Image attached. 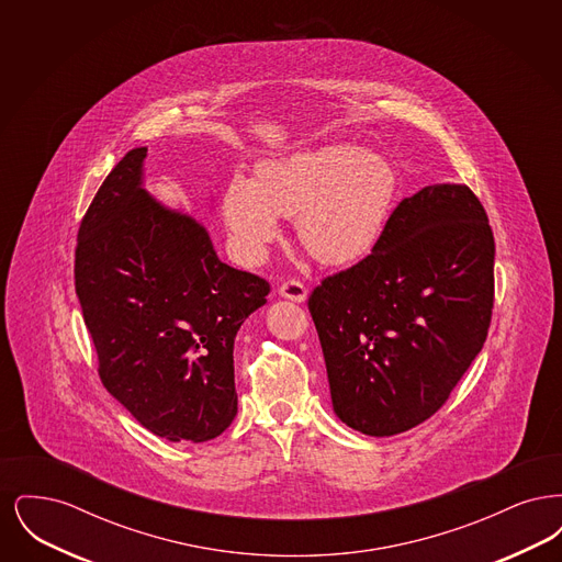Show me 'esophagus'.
<instances>
[{
	"label": "esophagus",
	"instance_id": "obj_1",
	"mask_svg": "<svg viewBox=\"0 0 562 562\" xmlns=\"http://www.w3.org/2000/svg\"><path fill=\"white\" fill-rule=\"evenodd\" d=\"M278 293L282 294L284 299H291V301H296V303H301V301H305L307 299V289H305V284L303 282H299V280H286V282H282L280 284V289H278Z\"/></svg>",
	"mask_w": 562,
	"mask_h": 562
}]
</instances>
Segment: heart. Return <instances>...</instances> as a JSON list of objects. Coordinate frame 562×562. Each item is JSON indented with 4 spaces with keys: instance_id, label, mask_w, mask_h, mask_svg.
I'll use <instances>...</instances> for the list:
<instances>
[{
    "instance_id": "heart-1",
    "label": "heart",
    "mask_w": 562,
    "mask_h": 562,
    "mask_svg": "<svg viewBox=\"0 0 562 562\" xmlns=\"http://www.w3.org/2000/svg\"><path fill=\"white\" fill-rule=\"evenodd\" d=\"M396 193L392 166L371 151L330 145L263 161L257 181L234 177L223 216L241 261L259 263L280 236L278 214L296 216L301 244L326 266L364 259L381 238Z\"/></svg>"
}]
</instances>
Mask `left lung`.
<instances>
[{
	"label": "left lung",
	"instance_id": "8db88e82",
	"mask_svg": "<svg viewBox=\"0 0 562 562\" xmlns=\"http://www.w3.org/2000/svg\"><path fill=\"white\" fill-rule=\"evenodd\" d=\"M493 266L481 200L447 183L404 198L371 255L322 280L307 307L344 424L394 436L449 401L488 335Z\"/></svg>",
	"mask_w": 562,
	"mask_h": 562
}]
</instances>
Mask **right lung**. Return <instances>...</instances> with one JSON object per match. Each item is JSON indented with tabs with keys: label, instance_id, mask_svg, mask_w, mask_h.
<instances>
[{
	"label": "right lung",
	"instance_id": "add662e5",
	"mask_svg": "<svg viewBox=\"0 0 562 562\" xmlns=\"http://www.w3.org/2000/svg\"><path fill=\"white\" fill-rule=\"evenodd\" d=\"M145 156L117 161L83 214L76 293L109 394L160 438L206 442L238 413L234 339L269 282L221 263L200 223L147 195Z\"/></svg>",
	"mask_w": 562,
	"mask_h": 562
}]
</instances>
